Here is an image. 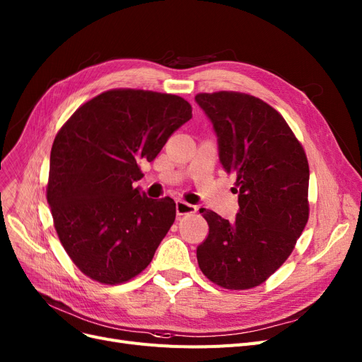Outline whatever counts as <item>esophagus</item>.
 Wrapping results in <instances>:
<instances>
[{
    "label": "esophagus",
    "instance_id": "obj_1",
    "mask_svg": "<svg viewBox=\"0 0 362 362\" xmlns=\"http://www.w3.org/2000/svg\"><path fill=\"white\" fill-rule=\"evenodd\" d=\"M196 206L192 204H187L184 201H177V214L178 216H185V214H193L196 213Z\"/></svg>",
    "mask_w": 362,
    "mask_h": 362
}]
</instances>
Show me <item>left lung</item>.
<instances>
[{"label":"left lung","mask_w":362,"mask_h":362,"mask_svg":"<svg viewBox=\"0 0 362 362\" xmlns=\"http://www.w3.org/2000/svg\"><path fill=\"white\" fill-rule=\"evenodd\" d=\"M213 122L223 169L235 175L233 221L202 208L206 240L197 247L205 277L230 291L264 283L295 248L308 220V161L288 122L260 98L235 91L194 97Z\"/></svg>","instance_id":"8db88e82"}]
</instances>
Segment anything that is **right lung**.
Returning a JSON list of instances; mask_svg holds the SVG:
<instances>
[{"label": "right lung", "instance_id": "add662e5", "mask_svg": "<svg viewBox=\"0 0 362 362\" xmlns=\"http://www.w3.org/2000/svg\"><path fill=\"white\" fill-rule=\"evenodd\" d=\"M192 118L182 97L109 90L83 103L57 133L46 189L64 250L86 277L119 284L141 274L175 221L170 197L133 182L170 134Z\"/></svg>", "mask_w": 362, "mask_h": 362}]
</instances>
